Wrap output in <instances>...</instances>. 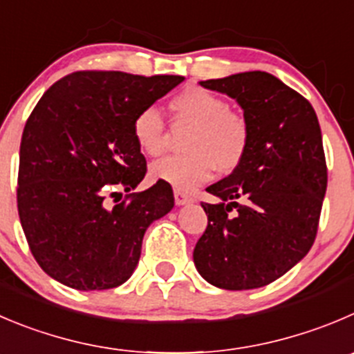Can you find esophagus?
Instances as JSON below:
<instances>
[{
	"mask_svg": "<svg viewBox=\"0 0 354 354\" xmlns=\"http://www.w3.org/2000/svg\"><path fill=\"white\" fill-rule=\"evenodd\" d=\"M174 198H175V203L177 205H186V203H191V201H193V198H191L189 194L183 193L180 189L174 191Z\"/></svg>",
	"mask_w": 354,
	"mask_h": 354,
	"instance_id": "obj_1",
	"label": "esophagus"
}]
</instances>
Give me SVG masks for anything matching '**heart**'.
<instances>
[{
  "mask_svg": "<svg viewBox=\"0 0 354 354\" xmlns=\"http://www.w3.org/2000/svg\"><path fill=\"white\" fill-rule=\"evenodd\" d=\"M170 111L175 123L191 124L184 140L186 153L156 161L151 167L153 179L191 191L207 183L215 168L231 174L240 167L250 146V123L224 97L187 86L171 97ZM132 133L146 156L158 158L167 149V124L156 107L147 106L136 114Z\"/></svg>",
  "mask_w": 354,
  "mask_h": 354,
  "instance_id": "1",
  "label": "heart"
}]
</instances>
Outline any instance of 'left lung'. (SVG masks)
<instances>
[{
  "label": "left lung",
  "mask_w": 354,
  "mask_h": 354,
  "mask_svg": "<svg viewBox=\"0 0 354 354\" xmlns=\"http://www.w3.org/2000/svg\"><path fill=\"white\" fill-rule=\"evenodd\" d=\"M200 85L236 99L250 146L233 174L207 187L218 203L201 201L208 225L194 266L218 288L266 287L311 250L318 233L328 179L318 118L308 99L264 71Z\"/></svg>",
  "instance_id": "obj_1"
}]
</instances>
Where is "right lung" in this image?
I'll list each match as a JSON object with an SVG mask.
<instances>
[{"label":"right lung","mask_w":354,"mask_h":354,"mask_svg":"<svg viewBox=\"0 0 354 354\" xmlns=\"http://www.w3.org/2000/svg\"><path fill=\"white\" fill-rule=\"evenodd\" d=\"M183 80L76 71L36 104L20 140L17 208L32 257L53 280L106 290L132 276L146 230L174 208L161 180L130 193L147 171L132 121ZM113 187L129 194L109 207Z\"/></svg>","instance_id":"right-lung-1"}]
</instances>
